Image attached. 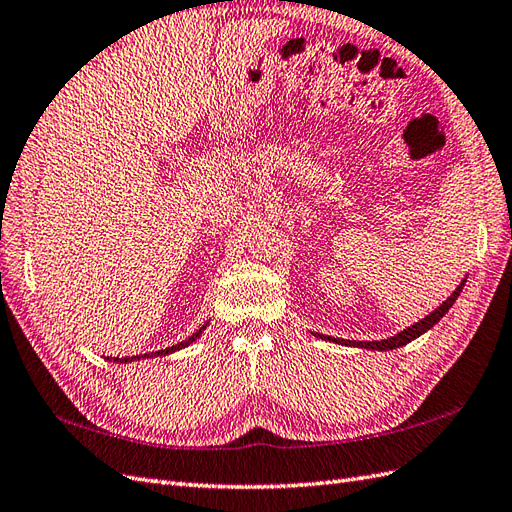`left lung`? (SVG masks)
Returning a JSON list of instances; mask_svg holds the SVG:
<instances>
[{
	"instance_id": "left-lung-1",
	"label": "left lung",
	"mask_w": 512,
	"mask_h": 512,
	"mask_svg": "<svg viewBox=\"0 0 512 512\" xmlns=\"http://www.w3.org/2000/svg\"><path fill=\"white\" fill-rule=\"evenodd\" d=\"M465 282L467 280H463L458 284V289L445 299V302L434 310V313H430L428 317H423L421 321H417L415 326H410V328H406L404 332H400V334H395V336H389V339H384V341H341V343H345V345H354V347H367V350H395V347H402V345H406V343H410V341H415L417 336H421L423 332H428L436 321H441V317L447 313V310L452 308V304L456 302V297L460 295V291H463V286H465ZM334 341V339H332Z\"/></svg>"
}]
</instances>
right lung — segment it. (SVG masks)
Masks as SVG:
<instances>
[{
  "mask_svg": "<svg viewBox=\"0 0 512 512\" xmlns=\"http://www.w3.org/2000/svg\"><path fill=\"white\" fill-rule=\"evenodd\" d=\"M204 328H199L193 336H189V339L186 341H182V343H178V345H171V347H167V350H158V352H152V354H145L147 358H154V356H165V354H171V352H176V350H182V347H186V345H191L197 336H199V332H202ZM145 356H126V358H110L112 363H132V360H139V358H145Z\"/></svg>",
  "mask_w": 512,
  "mask_h": 512,
  "instance_id": "right-lung-1",
  "label": "right lung"
}]
</instances>
